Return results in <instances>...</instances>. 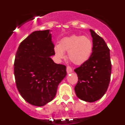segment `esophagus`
Returning a JSON list of instances; mask_svg holds the SVG:
<instances>
[{
	"mask_svg": "<svg viewBox=\"0 0 125 125\" xmlns=\"http://www.w3.org/2000/svg\"><path fill=\"white\" fill-rule=\"evenodd\" d=\"M66 71H67V73L69 74L73 72V69L72 68L69 67V66H67V68H66Z\"/></svg>",
	"mask_w": 125,
	"mask_h": 125,
	"instance_id": "34e87169",
	"label": "esophagus"
}]
</instances>
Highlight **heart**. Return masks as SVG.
Instances as JSON below:
<instances>
[{"mask_svg": "<svg viewBox=\"0 0 125 125\" xmlns=\"http://www.w3.org/2000/svg\"><path fill=\"white\" fill-rule=\"evenodd\" d=\"M92 51L93 42L89 37L76 35L64 37L60 41L59 44L54 46V52L57 58H64V52L67 51L69 60L76 65L86 62Z\"/></svg>", "mask_w": 125, "mask_h": 125, "instance_id": "heart-1", "label": "heart"}]
</instances>
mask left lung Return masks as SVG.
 Returning <instances> with one entry per match:
<instances>
[{
	"mask_svg": "<svg viewBox=\"0 0 125 125\" xmlns=\"http://www.w3.org/2000/svg\"><path fill=\"white\" fill-rule=\"evenodd\" d=\"M93 52L86 62L74 69L78 81L74 88L80 100L92 103L100 100L106 92L110 81L111 63L110 49L105 41L90 29Z\"/></svg>",
	"mask_w": 125,
	"mask_h": 125,
	"instance_id": "1",
	"label": "left lung"
}]
</instances>
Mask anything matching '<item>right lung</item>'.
<instances>
[{
	"label": "right lung",
	"instance_id": "1",
	"mask_svg": "<svg viewBox=\"0 0 125 125\" xmlns=\"http://www.w3.org/2000/svg\"><path fill=\"white\" fill-rule=\"evenodd\" d=\"M50 30L36 31L18 47L14 76L19 92L29 104L43 106L54 99L57 86L67 74L66 66L55 63Z\"/></svg>",
	"mask_w": 125,
	"mask_h": 125
}]
</instances>
